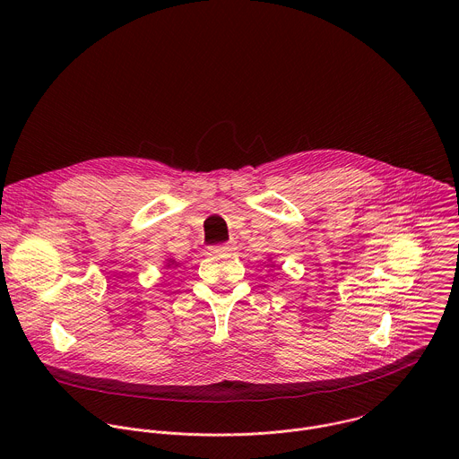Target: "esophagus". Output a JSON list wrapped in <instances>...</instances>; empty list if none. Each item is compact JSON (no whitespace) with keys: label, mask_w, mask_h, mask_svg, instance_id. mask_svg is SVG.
<instances>
[{"label":"esophagus","mask_w":459,"mask_h":459,"mask_svg":"<svg viewBox=\"0 0 459 459\" xmlns=\"http://www.w3.org/2000/svg\"><path fill=\"white\" fill-rule=\"evenodd\" d=\"M230 250H234L232 243H220V245L211 247V252H214V254H223V252H230Z\"/></svg>","instance_id":"esophagus-1"}]
</instances>
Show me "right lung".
Returning a JSON list of instances; mask_svg holds the SVG:
<instances>
[{
    "mask_svg": "<svg viewBox=\"0 0 459 459\" xmlns=\"http://www.w3.org/2000/svg\"><path fill=\"white\" fill-rule=\"evenodd\" d=\"M169 267H170V265H169Z\"/></svg>",
    "mask_w": 459,
    "mask_h": 459,
    "instance_id": "obj_1",
    "label": "right lung"
}]
</instances>
